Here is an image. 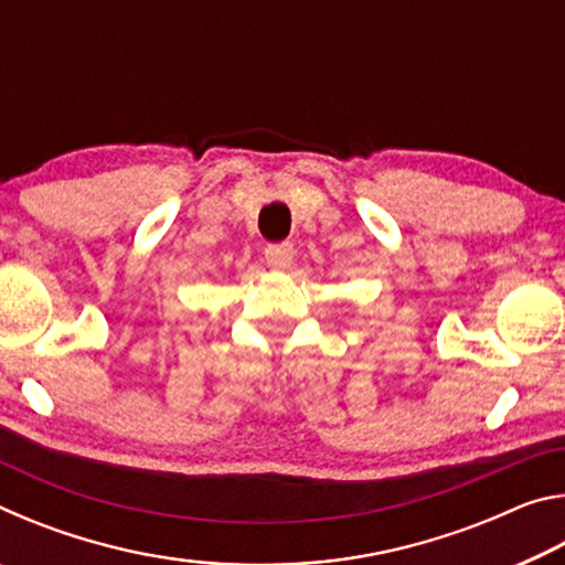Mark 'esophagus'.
Listing matches in <instances>:
<instances>
[{
	"instance_id": "esophagus-1",
	"label": "esophagus",
	"mask_w": 565,
	"mask_h": 565,
	"mask_svg": "<svg viewBox=\"0 0 565 565\" xmlns=\"http://www.w3.org/2000/svg\"><path fill=\"white\" fill-rule=\"evenodd\" d=\"M264 256H266V264H269L274 271L289 269V266L294 264V244H289V242L269 244V246H266Z\"/></svg>"
}]
</instances>
